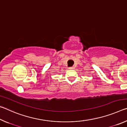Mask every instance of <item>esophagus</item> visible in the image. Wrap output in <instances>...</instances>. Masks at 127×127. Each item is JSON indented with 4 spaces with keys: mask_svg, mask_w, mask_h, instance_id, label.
I'll return each mask as SVG.
<instances>
[{
    "mask_svg": "<svg viewBox=\"0 0 127 127\" xmlns=\"http://www.w3.org/2000/svg\"><path fill=\"white\" fill-rule=\"evenodd\" d=\"M69 69H74V66H70V67L69 68Z\"/></svg>",
    "mask_w": 127,
    "mask_h": 127,
    "instance_id": "1",
    "label": "esophagus"
}]
</instances>
